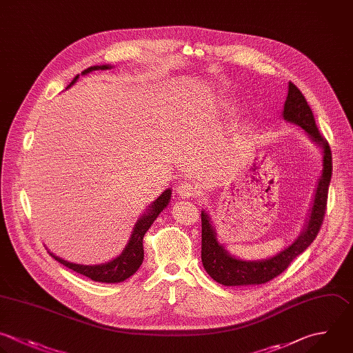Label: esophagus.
I'll use <instances>...</instances> for the list:
<instances>
[{
  "instance_id": "1",
  "label": "esophagus",
  "mask_w": 353,
  "mask_h": 353,
  "mask_svg": "<svg viewBox=\"0 0 353 353\" xmlns=\"http://www.w3.org/2000/svg\"><path fill=\"white\" fill-rule=\"evenodd\" d=\"M176 190H178V194L182 196L183 199H185V197H188V199H189V197H194V196L197 194V188H196L192 182H189V181L181 182V183L178 185Z\"/></svg>"
}]
</instances>
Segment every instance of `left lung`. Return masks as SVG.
I'll return each mask as SVG.
<instances>
[{"label":"left lung","mask_w":353,"mask_h":353,"mask_svg":"<svg viewBox=\"0 0 353 353\" xmlns=\"http://www.w3.org/2000/svg\"><path fill=\"white\" fill-rule=\"evenodd\" d=\"M283 117L287 121L302 127L310 138L323 148V171L316 189L310 216L303 233L288 248L265 261H241L229 255L218 243L208 215L201 211V261L207 273L223 285H252L263 284L281 274L295 256L302 254L317 236L327 207V194L332 172L331 149L325 138L320 134L313 113L302 92L288 83V95L284 103Z\"/></svg>","instance_id":"left-lung-1"}]
</instances>
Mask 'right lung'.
Wrapping results in <instances>:
<instances>
[{
  "label": "right lung",
  "mask_w": 353,
  "mask_h": 353,
  "mask_svg": "<svg viewBox=\"0 0 353 353\" xmlns=\"http://www.w3.org/2000/svg\"><path fill=\"white\" fill-rule=\"evenodd\" d=\"M98 69L106 70V69H109V66H91L87 70H84L83 74H87L90 72L98 70ZM77 79H79V76L74 77V80L70 83V85L74 84L77 81ZM170 197H171V190L170 189H167L165 192H163L160 194V197L152 204L148 214H145L137 222L127 247L123 250V252L119 256H116L110 262L101 263V265H77V263H72V262H68L65 259H61L50 251L48 252H50V255H52L58 262H61L66 268H69V269H72V270H74L80 274H84V276L90 277L94 281H101V283H120V281H124L125 279L131 277L139 269V266L142 265V261H143V236L149 230L152 223L156 221L159 214L167 207V204L170 201Z\"/></svg>",
  "instance_id": "add662e5"
}]
</instances>
